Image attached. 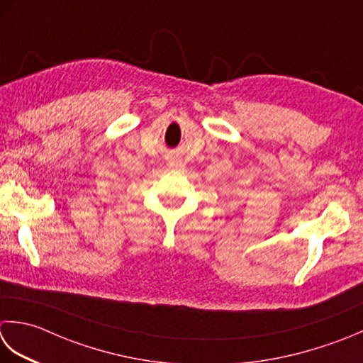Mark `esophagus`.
<instances>
[{"label": "esophagus", "instance_id": "obj_1", "mask_svg": "<svg viewBox=\"0 0 363 363\" xmlns=\"http://www.w3.org/2000/svg\"><path fill=\"white\" fill-rule=\"evenodd\" d=\"M169 167H172V168H182L184 163L179 159H173L172 162H169Z\"/></svg>", "mask_w": 363, "mask_h": 363}]
</instances>
